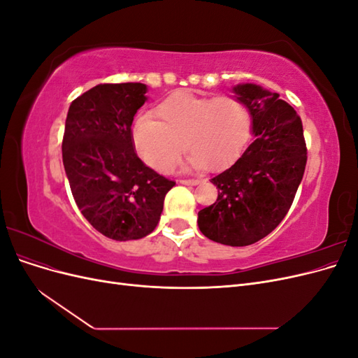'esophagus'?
Returning a JSON list of instances; mask_svg holds the SVG:
<instances>
[{
  "mask_svg": "<svg viewBox=\"0 0 358 358\" xmlns=\"http://www.w3.org/2000/svg\"><path fill=\"white\" fill-rule=\"evenodd\" d=\"M199 182L200 180H197V179H182L180 180V183H183V185H199Z\"/></svg>",
  "mask_w": 358,
  "mask_h": 358,
  "instance_id": "1",
  "label": "esophagus"
}]
</instances>
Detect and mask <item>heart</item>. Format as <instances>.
Masks as SVG:
<instances>
[{
  "mask_svg": "<svg viewBox=\"0 0 358 358\" xmlns=\"http://www.w3.org/2000/svg\"><path fill=\"white\" fill-rule=\"evenodd\" d=\"M155 115L158 121L150 116L137 119L133 142L146 164L162 173L175 169L185 146L191 150L185 161L189 170L230 164L251 129L246 104L229 95L210 99L192 91H179L162 100Z\"/></svg>",
  "mask_w": 358,
  "mask_h": 358,
  "instance_id": "heart-1",
  "label": "heart"
}]
</instances>
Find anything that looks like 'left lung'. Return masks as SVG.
I'll return each mask as SVG.
<instances>
[{
    "label": "left lung",
    "mask_w": 358,
    "mask_h": 358,
    "mask_svg": "<svg viewBox=\"0 0 358 358\" xmlns=\"http://www.w3.org/2000/svg\"><path fill=\"white\" fill-rule=\"evenodd\" d=\"M251 113L254 140L233 166L210 179L218 199L199 212L208 239L248 246L285 218L306 167L301 119L292 107L255 83L233 88Z\"/></svg>",
    "instance_id": "left-lung-1"
}]
</instances>
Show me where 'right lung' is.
I'll return each instance as SVG.
<instances>
[{
    "instance_id": "obj_1",
    "label": "right lung",
    "mask_w": 358,
    "mask_h": 358,
    "mask_svg": "<svg viewBox=\"0 0 358 358\" xmlns=\"http://www.w3.org/2000/svg\"><path fill=\"white\" fill-rule=\"evenodd\" d=\"M146 92L145 83L96 85L66 119L62 162L74 201L96 231L119 242L152 233L175 187L134 152L131 124Z\"/></svg>"
}]
</instances>
